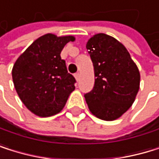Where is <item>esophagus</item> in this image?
Returning <instances> with one entry per match:
<instances>
[{"mask_svg":"<svg viewBox=\"0 0 159 159\" xmlns=\"http://www.w3.org/2000/svg\"><path fill=\"white\" fill-rule=\"evenodd\" d=\"M80 74H79V73H76V74H75V79H76V80H77V81H79V80H80Z\"/></svg>","mask_w":159,"mask_h":159,"instance_id":"34e87169","label":"esophagus"}]
</instances>
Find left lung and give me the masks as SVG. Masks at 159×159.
<instances>
[{
  "mask_svg": "<svg viewBox=\"0 0 159 159\" xmlns=\"http://www.w3.org/2000/svg\"><path fill=\"white\" fill-rule=\"evenodd\" d=\"M95 71V85L85 100L102 120L120 118L134 103L140 84L139 70L126 47L112 36L98 33L86 43Z\"/></svg>",
  "mask_w": 159,
  "mask_h": 159,
  "instance_id": "left-lung-1",
  "label": "left lung"
}]
</instances>
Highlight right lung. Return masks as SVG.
Instances as JSON below:
<instances>
[{"label": "right lung", "mask_w": 159, "mask_h": 159, "mask_svg": "<svg viewBox=\"0 0 159 159\" xmlns=\"http://www.w3.org/2000/svg\"><path fill=\"white\" fill-rule=\"evenodd\" d=\"M74 36L45 34L20 54L12 68L16 92L25 107L41 117L59 114L75 90V78L68 73L61 53Z\"/></svg>", "instance_id": "1"}]
</instances>
